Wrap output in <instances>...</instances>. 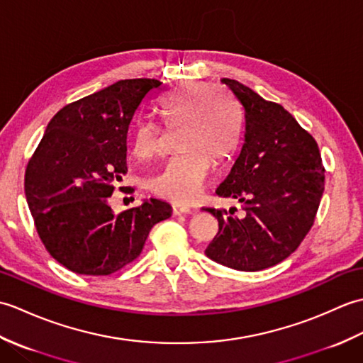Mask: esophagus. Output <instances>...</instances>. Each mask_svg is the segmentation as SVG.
Listing matches in <instances>:
<instances>
[{"mask_svg": "<svg viewBox=\"0 0 363 363\" xmlns=\"http://www.w3.org/2000/svg\"><path fill=\"white\" fill-rule=\"evenodd\" d=\"M173 212H174V215L190 213V212H191V207H189V206H182V204H174V206H173Z\"/></svg>", "mask_w": 363, "mask_h": 363, "instance_id": "34e87169", "label": "esophagus"}]
</instances>
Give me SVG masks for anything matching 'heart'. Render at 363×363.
Segmentation results:
<instances>
[{
	"label": "heart",
	"instance_id": "heart-1",
	"mask_svg": "<svg viewBox=\"0 0 363 363\" xmlns=\"http://www.w3.org/2000/svg\"><path fill=\"white\" fill-rule=\"evenodd\" d=\"M206 84L189 82L169 91L160 120L169 130L179 129L177 151L151 179L157 195L177 204L194 201L211 172V160L225 164L233 156L242 130V112L233 96ZM130 150L137 159H152L160 151V129L151 121L138 125Z\"/></svg>",
	"mask_w": 363,
	"mask_h": 363
}]
</instances>
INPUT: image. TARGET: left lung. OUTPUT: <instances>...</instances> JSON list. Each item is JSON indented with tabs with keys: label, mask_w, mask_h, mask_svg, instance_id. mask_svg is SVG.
Returning a JSON list of instances; mask_svg holds the SVG:
<instances>
[{
	"label": "left lung",
	"mask_w": 363,
	"mask_h": 363,
	"mask_svg": "<svg viewBox=\"0 0 363 363\" xmlns=\"http://www.w3.org/2000/svg\"><path fill=\"white\" fill-rule=\"evenodd\" d=\"M223 82L245 109V142L218 196L243 203L212 209L218 234L206 248L218 264L259 272L295 252L313 226L325 190V167L315 138L281 104L238 81Z\"/></svg>",
	"instance_id": "obj_1"
}]
</instances>
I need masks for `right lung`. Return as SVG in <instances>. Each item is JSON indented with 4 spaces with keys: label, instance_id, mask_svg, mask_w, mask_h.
<instances>
[{
    "label": "right lung",
    "instance_id": "1",
    "mask_svg": "<svg viewBox=\"0 0 363 363\" xmlns=\"http://www.w3.org/2000/svg\"><path fill=\"white\" fill-rule=\"evenodd\" d=\"M157 79H123L62 107L46 126L25 173V194L46 251L73 273L107 276L134 262L172 206L151 198L113 213L128 172V130ZM123 190V187H120Z\"/></svg>",
    "mask_w": 363,
    "mask_h": 363
}]
</instances>
